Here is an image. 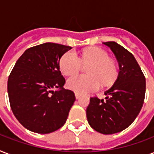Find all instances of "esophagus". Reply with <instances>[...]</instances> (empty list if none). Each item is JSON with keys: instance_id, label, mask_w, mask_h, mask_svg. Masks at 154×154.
Returning a JSON list of instances; mask_svg holds the SVG:
<instances>
[{"instance_id": "34e87169", "label": "esophagus", "mask_w": 154, "mask_h": 154, "mask_svg": "<svg viewBox=\"0 0 154 154\" xmlns=\"http://www.w3.org/2000/svg\"><path fill=\"white\" fill-rule=\"evenodd\" d=\"M75 97H76V98L79 99L81 97V95L79 94H77V93H75Z\"/></svg>"}]
</instances>
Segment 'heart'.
<instances>
[{
    "instance_id": "1",
    "label": "heart",
    "mask_w": 154,
    "mask_h": 154,
    "mask_svg": "<svg viewBox=\"0 0 154 154\" xmlns=\"http://www.w3.org/2000/svg\"><path fill=\"white\" fill-rule=\"evenodd\" d=\"M82 63L89 64L87 69L88 75H74L67 81L68 88L77 94H85L100 89L101 82L109 84L117 77L116 63L101 48L94 47L85 49L81 57L74 51H68L63 54L59 61L62 73L67 76L77 73L82 67Z\"/></svg>"
}]
</instances>
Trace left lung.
<instances>
[{"mask_svg": "<svg viewBox=\"0 0 154 154\" xmlns=\"http://www.w3.org/2000/svg\"><path fill=\"white\" fill-rule=\"evenodd\" d=\"M109 47L119 64L116 82L105 92V99L90 97L86 109L89 125L102 134L124 130L136 119L146 94V77L134 55L114 42L103 43Z\"/></svg>", "mask_w": 154, "mask_h": 154, "instance_id": "1", "label": "left lung"}]
</instances>
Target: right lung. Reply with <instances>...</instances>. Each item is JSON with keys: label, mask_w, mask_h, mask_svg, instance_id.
Here are the masks:
<instances>
[{"label": "right lung", "mask_w": 154, "mask_h": 154, "mask_svg": "<svg viewBox=\"0 0 154 154\" xmlns=\"http://www.w3.org/2000/svg\"><path fill=\"white\" fill-rule=\"evenodd\" d=\"M72 49L56 43L26 49L16 62L8 79L11 109L18 122L30 131L49 134L62 127L76 97L63 88L59 67L63 54ZM57 88L59 90L53 91Z\"/></svg>", "instance_id": "obj_1"}]
</instances>
